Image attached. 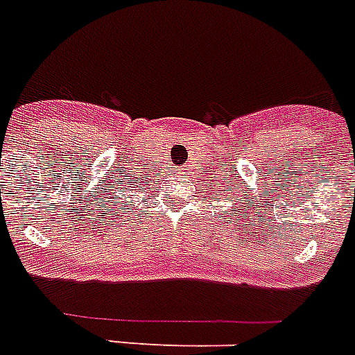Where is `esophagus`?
Wrapping results in <instances>:
<instances>
[{"instance_id":"esophagus-1","label":"esophagus","mask_w":355,"mask_h":355,"mask_svg":"<svg viewBox=\"0 0 355 355\" xmlns=\"http://www.w3.org/2000/svg\"><path fill=\"white\" fill-rule=\"evenodd\" d=\"M187 173H189V171H187L186 168L178 169V175H180V177H182V178H187Z\"/></svg>"}]
</instances>
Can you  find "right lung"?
Here are the masks:
<instances>
[{"mask_svg": "<svg viewBox=\"0 0 355 355\" xmlns=\"http://www.w3.org/2000/svg\"><path fill=\"white\" fill-rule=\"evenodd\" d=\"M115 184H117V180H115ZM115 189H119V186L115 187ZM115 189H110V200H113V204H117L119 205V209H122V207H124V205L121 204V202H124V198H122V191H115ZM122 189V187H121ZM126 189H130V191H133L132 189V186H126ZM128 198H130V196H128Z\"/></svg>", "mask_w": 355, "mask_h": 355, "instance_id": "obj_1", "label": "right lung"}]
</instances>
